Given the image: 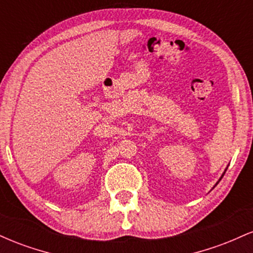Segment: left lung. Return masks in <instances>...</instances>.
I'll use <instances>...</instances> for the list:
<instances>
[{"mask_svg": "<svg viewBox=\"0 0 253 253\" xmlns=\"http://www.w3.org/2000/svg\"><path fill=\"white\" fill-rule=\"evenodd\" d=\"M226 170H227V168H226V169H225V171H223V173H222V175H221V177H220V178H219V181H217L216 183H215V185H217V183H219L220 181H221V178H222V177H223V175H225V172H226ZM215 185H214V187L213 188H215Z\"/></svg>", "mask_w": 253, "mask_h": 253, "instance_id": "left-lung-1", "label": "left lung"}]
</instances>
